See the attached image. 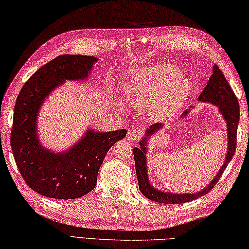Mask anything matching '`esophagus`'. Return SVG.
<instances>
[{
  "mask_svg": "<svg viewBox=\"0 0 249 249\" xmlns=\"http://www.w3.org/2000/svg\"><path fill=\"white\" fill-rule=\"evenodd\" d=\"M140 136H141L140 130L131 129V130H129L128 133H127V139L130 142H136L138 139H139Z\"/></svg>",
  "mask_w": 249,
  "mask_h": 249,
  "instance_id": "34e87169",
  "label": "esophagus"
}]
</instances>
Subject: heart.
Here are the masks:
<instances>
[{
	"label": "heart",
	"instance_id": "1",
	"mask_svg": "<svg viewBox=\"0 0 249 249\" xmlns=\"http://www.w3.org/2000/svg\"><path fill=\"white\" fill-rule=\"evenodd\" d=\"M192 92V83L170 64L140 68L128 85L125 97L133 106L149 107L153 120L164 121L180 111Z\"/></svg>",
	"mask_w": 249,
	"mask_h": 249
}]
</instances>
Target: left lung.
Segmentation results:
<instances>
[{"instance_id":"1","label":"left lung","mask_w":249,"mask_h":249,"mask_svg":"<svg viewBox=\"0 0 249 249\" xmlns=\"http://www.w3.org/2000/svg\"><path fill=\"white\" fill-rule=\"evenodd\" d=\"M198 101L211 104L217 107L219 113L226 122L227 149L223 164L219 168L216 175L213 178V180L205 187L196 191V192L174 193L158 189V187L153 186L151 181H150L146 153H148V143L150 138L153 137L154 134L158 133V131H160L163 128H165V124H154L150 125L145 130L144 136L142 137V139L139 142V148H137V146L134 148L133 156L139 189L145 197H148L153 202L163 203V204H180V203H186L203 196V195L207 194L213 189L216 182L219 180V178H221L224 170L226 169L227 164L233 159L236 149V133H237V125L239 122V106L237 98L235 97L231 86L228 85L225 76L216 65L213 66V72H212L211 78L207 81L206 87L203 89L201 95L198 96ZM192 109L183 112L180 119H184L189 116Z\"/></svg>"}]
</instances>
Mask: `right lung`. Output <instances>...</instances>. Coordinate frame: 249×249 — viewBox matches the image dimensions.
<instances>
[{
	"label": "right lung",
	"instance_id": "right-lung-1",
	"mask_svg": "<svg viewBox=\"0 0 249 249\" xmlns=\"http://www.w3.org/2000/svg\"><path fill=\"white\" fill-rule=\"evenodd\" d=\"M98 62L95 56L62 55L40 67L16 99L11 146L16 165L27 185L44 196L78 198L97 184V175L109 149L127 130L101 132L87 128L69 148L55 151L38 136V115L45 100L66 81H84Z\"/></svg>",
	"mask_w": 249,
	"mask_h": 249
}]
</instances>
